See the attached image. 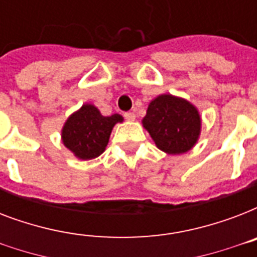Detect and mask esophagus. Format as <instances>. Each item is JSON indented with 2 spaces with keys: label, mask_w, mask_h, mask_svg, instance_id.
Instances as JSON below:
<instances>
[{
  "label": "esophagus",
  "mask_w": 257,
  "mask_h": 257,
  "mask_svg": "<svg viewBox=\"0 0 257 257\" xmlns=\"http://www.w3.org/2000/svg\"><path fill=\"white\" fill-rule=\"evenodd\" d=\"M124 117L128 121H135V120H136V114H135V113H133V112H126L124 114Z\"/></svg>",
  "instance_id": "34e87169"
}]
</instances>
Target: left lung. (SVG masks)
Instances as JSON below:
<instances>
[{"instance_id":"1","label":"left lung","mask_w":257,"mask_h":257,"mask_svg":"<svg viewBox=\"0 0 257 257\" xmlns=\"http://www.w3.org/2000/svg\"><path fill=\"white\" fill-rule=\"evenodd\" d=\"M141 122L157 148L168 155L189 152L201 133L199 109L183 97L169 93L155 97L149 102Z\"/></svg>"}]
</instances>
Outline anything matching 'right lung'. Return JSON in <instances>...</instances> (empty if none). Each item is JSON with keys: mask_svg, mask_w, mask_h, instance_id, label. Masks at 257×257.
<instances>
[{"mask_svg": "<svg viewBox=\"0 0 257 257\" xmlns=\"http://www.w3.org/2000/svg\"><path fill=\"white\" fill-rule=\"evenodd\" d=\"M120 114L102 116L97 106L84 104L73 112L61 129L62 144L78 160H92L104 152L109 143L113 126L122 122Z\"/></svg>", "mask_w": 257, "mask_h": 257, "instance_id": "right-lung-1", "label": "right lung"}]
</instances>
